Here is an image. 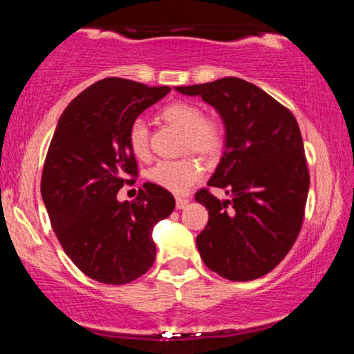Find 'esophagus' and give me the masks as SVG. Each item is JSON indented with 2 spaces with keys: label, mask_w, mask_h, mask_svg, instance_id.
<instances>
[{
  "label": "esophagus",
  "mask_w": 354,
  "mask_h": 354,
  "mask_svg": "<svg viewBox=\"0 0 354 354\" xmlns=\"http://www.w3.org/2000/svg\"><path fill=\"white\" fill-rule=\"evenodd\" d=\"M188 203H189L188 198L178 196V198H176V208H178V209H183V208H186V206H188Z\"/></svg>",
  "instance_id": "esophagus-1"
}]
</instances>
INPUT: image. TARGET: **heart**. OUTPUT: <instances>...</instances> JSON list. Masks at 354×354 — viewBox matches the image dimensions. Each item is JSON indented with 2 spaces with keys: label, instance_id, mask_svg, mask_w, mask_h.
<instances>
[{
  "label": "heart",
  "instance_id": "heart-1",
  "mask_svg": "<svg viewBox=\"0 0 354 354\" xmlns=\"http://www.w3.org/2000/svg\"><path fill=\"white\" fill-rule=\"evenodd\" d=\"M165 123L174 126L183 133V149L200 154L203 158H214L225 146V129L214 120H206L203 109L188 101H174L160 111ZM126 140L131 153L138 160H148L149 131L143 118H136L128 126ZM149 181L171 193H185L191 185L201 178V166L194 160L160 161L149 169Z\"/></svg>",
  "mask_w": 354,
  "mask_h": 354
}]
</instances>
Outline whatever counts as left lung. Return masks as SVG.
Returning a JSON list of instances; mask_svg holds the SVG:
<instances>
[{
    "label": "left lung",
    "instance_id": "left-lung-1",
    "mask_svg": "<svg viewBox=\"0 0 354 354\" xmlns=\"http://www.w3.org/2000/svg\"><path fill=\"white\" fill-rule=\"evenodd\" d=\"M200 96L225 124V149L208 186L194 200L208 209L196 246L211 271L231 281H251L281 263L298 238L310 189L299 126L290 109L239 78L176 86Z\"/></svg>",
    "mask_w": 354,
    "mask_h": 354
}]
</instances>
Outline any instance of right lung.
<instances>
[{
    "mask_svg": "<svg viewBox=\"0 0 354 354\" xmlns=\"http://www.w3.org/2000/svg\"><path fill=\"white\" fill-rule=\"evenodd\" d=\"M169 91L104 78L68 104L53 135L41 178L44 206L64 253L100 283L126 284L151 268L153 228L176 205L154 183H145L135 201L118 200L138 174L128 126Z\"/></svg>",
    "mask_w": 354,
    "mask_h": 354,
    "instance_id": "add662e5",
    "label": "right lung"
}]
</instances>
